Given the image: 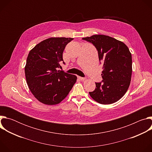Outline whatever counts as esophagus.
Instances as JSON below:
<instances>
[{"label": "esophagus", "mask_w": 152, "mask_h": 152, "mask_svg": "<svg viewBox=\"0 0 152 152\" xmlns=\"http://www.w3.org/2000/svg\"><path fill=\"white\" fill-rule=\"evenodd\" d=\"M77 77H78V79H79V80H82V81H83V80H85L86 79L85 77H80V76H78Z\"/></svg>", "instance_id": "obj_1"}]
</instances>
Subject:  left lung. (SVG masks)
Here are the masks:
<instances>
[{
    "label": "left lung",
    "mask_w": 152,
    "mask_h": 152,
    "mask_svg": "<svg viewBox=\"0 0 152 152\" xmlns=\"http://www.w3.org/2000/svg\"><path fill=\"white\" fill-rule=\"evenodd\" d=\"M89 41L98 51L103 63L102 82H96V89L89 92L96 102L108 104L119 100L131 83L132 60L127 46L122 41L104 35H93L82 38Z\"/></svg>",
    "instance_id": "left-lung-1"
}]
</instances>
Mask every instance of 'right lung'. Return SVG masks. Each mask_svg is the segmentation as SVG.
Instances as JSON below:
<instances>
[{
	"instance_id": "add662e5",
	"label": "right lung",
	"mask_w": 152,
	"mask_h": 152,
	"mask_svg": "<svg viewBox=\"0 0 152 152\" xmlns=\"http://www.w3.org/2000/svg\"><path fill=\"white\" fill-rule=\"evenodd\" d=\"M73 39L51 37L41 41L28 54L25 67L26 82L34 96L43 104L61 102L76 82L75 75L58 70L64 50Z\"/></svg>"
}]
</instances>
